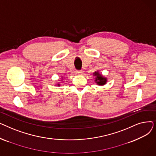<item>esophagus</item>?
Returning <instances> with one entry per match:
<instances>
[{
	"label": "esophagus",
	"mask_w": 156,
	"mask_h": 156,
	"mask_svg": "<svg viewBox=\"0 0 156 156\" xmlns=\"http://www.w3.org/2000/svg\"><path fill=\"white\" fill-rule=\"evenodd\" d=\"M76 74H77V75H82L83 72L81 71H76Z\"/></svg>",
	"instance_id": "1"
}]
</instances>
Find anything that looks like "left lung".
<instances>
[{"instance_id":"left-lung-1","label":"left lung","mask_w":156,"mask_h":156,"mask_svg":"<svg viewBox=\"0 0 156 156\" xmlns=\"http://www.w3.org/2000/svg\"><path fill=\"white\" fill-rule=\"evenodd\" d=\"M94 76H95V81L98 85H104L107 82V78L103 76L99 71H95L94 73Z\"/></svg>"}]
</instances>
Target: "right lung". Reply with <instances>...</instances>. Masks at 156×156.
<instances>
[{
  "mask_svg": "<svg viewBox=\"0 0 156 156\" xmlns=\"http://www.w3.org/2000/svg\"><path fill=\"white\" fill-rule=\"evenodd\" d=\"M57 86H60V84L59 83H57Z\"/></svg>",
  "mask_w": 156,
  "mask_h": 156,
  "instance_id": "add662e5",
  "label": "right lung"
}]
</instances>
